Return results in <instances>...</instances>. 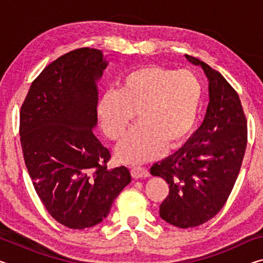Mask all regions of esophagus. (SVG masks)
<instances>
[{
    "mask_svg": "<svg viewBox=\"0 0 263 263\" xmlns=\"http://www.w3.org/2000/svg\"><path fill=\"white\" fill-rule=\"evenodd\" d=\"M131 174L135 179H145L149 176V172L144 167H135L131 169Z\"/></svg>",
    "mask_w": 263,
    "mask_h": 263,
    "instance_id": "1",
    "label": "esophagus"
}]
</instances>
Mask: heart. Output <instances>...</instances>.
<instances>
[{"label":"heart","instance_id":"1","mask_svg":"<svg viewBox=\"0 0 263 263\" xmlns=\"http://www.w3.org/2000/svg\"><path fill=\"white\" fill-rule=\"evenodd\" d=\"M202 95L201 81L189 70L139 66L122 75L118 89L102 92L97 118L105 136L119 140L137 114L138 125L116 149L119 161L137 164L159 157L163 147L184 144L197 121Z\"/></svg>","mask_w":263,"mask_h":263}]
</instances>
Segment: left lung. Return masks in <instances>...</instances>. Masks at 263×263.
Wrapping results in <instances>:
<instances>
[{
    "mask_svg": "<svg viewBox=\"0 0 263 263\" xmlns=\"http://www.w3.org/2000/svg\"><path fill=\"white\" fill-rule=\"evenodd\" d=\"M209 80V102L202 125L174 154L154 163L151 174L169 184L160 217L188 229L215 217L237 181L247 145V122L237 91L205 62L185 54Z\"/></svg>",
    "mask_w": 263,
    "mask_h": 263,
    "instance_id": "1",
    "label": "left lung"
}]
</instances>
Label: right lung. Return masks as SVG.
<instances>
[{
    "label": "right lung",
    "mask_w": 263,
    "mask_h": 263,
    "mask_svg": "<svg viewBox=\"0 0 263 263\" xmlns=\"http://www.w3.org/2000/svg\"><path fill=\"white\" fill-rule=\"evenodd\" d=\"M103 53L78 48L39 74L21 108L26 168L48 213L69 229L100 224L131 182L126 167L106 168L109 149L97 125V82L108 66Z\"/></svg>",
    "instance_id": "1"
}]
</instances>
